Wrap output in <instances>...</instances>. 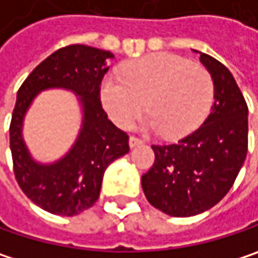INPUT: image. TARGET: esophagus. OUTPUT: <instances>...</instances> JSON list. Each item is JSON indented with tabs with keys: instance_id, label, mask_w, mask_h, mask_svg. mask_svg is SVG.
I'll use <instances>...</instances> for the list:
<instances>
[{
	"instance_id": "obj_1",
	"label": "esophagus",
	"mask_w": 258,
	"mask_h": 258,
	"mask_svg": "<svg viewBox=\"0 0 258 258\" xmlns=\"http://www.w3.org/2000/svg\"><path fill=\"white\" fill-rule=\"evenodd\" d=\"M143 142L140 140V139H137V137H134V136H130L128 139V145L130 148H136V146H139V145H142Z\"/></svg>"
}]
</instances>
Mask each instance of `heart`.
Returning a JSON list of instances; mask_svg holds the SVG:
<instances>
[{
	"mask_svg": "<svg viewBox=\"0 0 258 258\" xmlns=\"http://www.w3.org/2000/svg\"><path fill=\"white\" fill-rule=\"evenodd\" d=\"M100 100L110 119L128 128L145 106L151 115L143 128L181 139L201 127L214 102L208 71L180 56L158 53L134 60L122 69V80L105 77Z\"/></svg>",
	"mask_w": 258,
	"mask_h": 258,
	"instance_id": "b5f03b06",
	"label": "heart"
}]
</instances>
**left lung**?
<instances>
[{
	"instance_id": "8db88e82",
	"label": "left lung",
	"mask_w": 258,
	"mask_h": 258,
	"mask_svg": "<svg viewBox=\"0 0 258 258\" xmlns=\"http://www.w3.org/2000/svg\"><path fill=\"white\" fill-rule=\"evenodd\" d=\"M201 54L214 84V103L204 124L176 145H153L155 162L142 176L149 204L173 217L213 208L235 183L248 149V107L230 71Z\"/></svg>"
}]
</instances>
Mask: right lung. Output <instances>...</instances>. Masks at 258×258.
Returning a JSON list of instances; mask_svg holds the SVG:
<instances>
[{
	"instance_id": "obj_1",
	"label": "right lung",
	"mask_w": 258,
	"mask_h": 258,
	"mask_svg": "<svg viewBox=\"0 0 258 258\" xmlns=\"http://www.w3.org/2000/svg\"><path fill=\"white\" fill-rule=\"evenodd\" d=\"M110 51L68 45L41 61L17 91L10 124L14 176L25 195L39 208L57 216H77L99 199L106 168L128 153V136L113 125L100 103V82ZM68 89L79 97L82 127L71 149L53 163H39L23 139L24 116L45 89Z\"/></svg>"
}]
</instances>
